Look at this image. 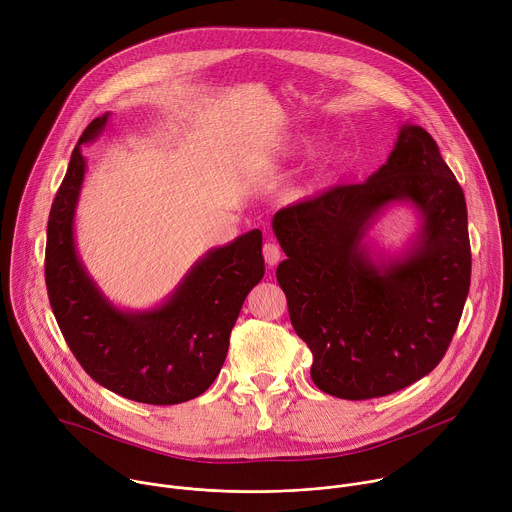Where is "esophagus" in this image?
<instances>
[{
	"instance_id": "esophagus-1",
	"label": "esophagus",
	"mask_w": 512,
	"mask_h": 512,
	"mask_svg": "<svg viewBox=\"0 0 512 512\" xmlns=\"http://www.w3.org/2000/svg\"><path fill=\"white\" fill-rule=\"evenodd\" d=\"M263 257H265V263L267 265H277L279 259H281V249L275 245V243H265L263 245Z\"/></svg>"
}]
</instances>
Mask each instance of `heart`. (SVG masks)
<instances>
[{"label":"heart","mask_w":512,"mask_h":512,"mask_svg":"<svg viewBox=\"0 0 512 512\" xmlns=\"http://www.w3.org/2000/svg\"><path fill=\"white\" fill-rule=\"evenodd\" d=\"M342 160H344V154H342V152H332V154L326 158V162L322 164V168L318 170V174H316V178H314V186H324V184H328V180H330V178L334 176V172L340 168Z\"/></svg>","instance_id":"b5f03b06"}]
</instances>
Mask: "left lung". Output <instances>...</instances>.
Returning a JSON list of instances; mask_svg holds the SVG:
<instances>
[{
    "mask_svg": "<svg viewBox=\"0 0 512 512\" xmlns=\"http://www.w3.org/2000/svg\"><path fill=\"white\" fill-rule=\"evenodd\" d=\"M393 203L418 210L420 231L401 256L383 258L363 239ZM271 227L287 255L275 275L320 391L383 397L440 364L468 298L472 257L464 192L423 127L403 123L367 182L281 208Z\"/></svg>",
    "mask_w": 512,
    "mask_h": 512,
    "instance_id": "8db88e82",
    "label": "left lung"
}]
</instances>
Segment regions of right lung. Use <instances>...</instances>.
Listing matches in <instances>:
<instances>
[{"label": "right lung", "instance_id": "obj_1", "mask_svg": "<svg viewBox=\"0 0 512 512\" xmlns=\"http://www.w3.org/2000/svg\"><path fill=\"white\" fill-rule=\"evenodd\" d=\"M107 121L109 113L93 119L81 135L50 208L44 265L50 306L93 381L137 403H184L221 373L243 302L265 273L263 237L253 229L210 249L158 308L113 306L87 273L75 243V212L87 172L83 145L97 139Z\"/></svg>", "mask_w": 512, "mask_h": 512}]
</instances>
